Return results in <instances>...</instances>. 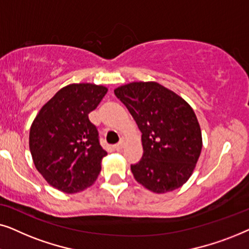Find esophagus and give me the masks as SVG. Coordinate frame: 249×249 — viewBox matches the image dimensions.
Wrapping results in <instances>:
<instances>
[{
  "label": "esophagus",
  "mask_w": 249,
  "mask_h": 249,
  "mask_svg": "<svg viewBox=\"0 0 249 249\" xmlns=\"http://www.w3.org/2000/svg\"><path fill=\"white\" fill-rule=\"evenodd\" d=\"M124 142H118V144L114 146V148L117 149V151H121V149L124 148Z\"/></svg>",
  "instance_id": "1"
}]
</instances>
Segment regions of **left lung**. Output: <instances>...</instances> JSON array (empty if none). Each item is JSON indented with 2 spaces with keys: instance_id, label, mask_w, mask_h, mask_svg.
Wrapping results in <instances>:
<instances>
[{
  "instance_id": "8db88e82",
  "label": "left lung",
  "mask_w": 249,
  "mask_h": 249,
  "mask_svg": "<svg viewBox=\"0 0 249 249\" xmlns=\"http://www.w3.org/2000/svg\"><path fill=\"white\" fill-rule=\"evenodd\" d=\"M114 94L125 105L142 132V158L131 164L134 178L163 194L190 178L202 151V132L187 102L154 81L130 83Z\"/></svg>"
}]
</instances>
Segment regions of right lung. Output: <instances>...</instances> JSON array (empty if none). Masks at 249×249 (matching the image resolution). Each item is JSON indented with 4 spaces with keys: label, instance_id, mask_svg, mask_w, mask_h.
Segmentation results:
<instances>
[{
    "label": "right lung",
    "instance_id": "add662e5",
    "mask_svg": "<svg viewBox=\"0 0 249 249\" xmlns=\"http://www.w3.org/2000/svg\"><path fill=\"white\" fill-rule=\"evenodd\" d=\"M107 88L71 84L61 88L34 120L29 148L34 164L54 188L67 194L93 185L107 153L100 145L97 128L88 114L97 107Z\"/></svg>",
    "mask_w": 249,
    "mask_h": 249
}]
</instances>
